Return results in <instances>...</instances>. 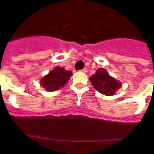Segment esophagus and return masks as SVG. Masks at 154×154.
I'll return each mask as SVG.
<instances>
[{"instance_id":"obj_1","label":"esophagus","mask_w":154,"mask_h":154,"mask_svg":"<svg viewBox=\"0 0 154 154\" xmlns=\"http://www.w3.org/2000/svg\"><path fill=\"white\" fill-rule=\"evenodd\" d=\"M82 72H84V73H86L87 72V71H88V69H86V68H85V69H82V70H80Z\"/></svg>"}]
</instances>
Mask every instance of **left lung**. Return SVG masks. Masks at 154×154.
<instances>
[{"instance_id":"8db88e82","label":"left lung","mask_w":154,"mask_h":154,"mask_svg":"<svg viewBox=\"0 0 154 154\" xmlns=\"http://www.w3.org/2000/svg\"><path fill=\"white\" fill-rule=\"evenodd\" d=\"M94 89L106 96H112L121 87V83L110 76L106 71L99 69L89 79Z\"/></svg>"}]
</instances>
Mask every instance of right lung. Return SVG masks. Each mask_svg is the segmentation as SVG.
Returning a JSON list of instances; mask_svg holds the SVG:
<instances>
[{"instance_id": "right-lung-1", "label": "right lung", "mask_w": 154, "mask_h": 154, "mask_svg": "<svg viewBox=\"0 0 154 154\" xmlns=\"http://www.w3.org/2000/svg\"><path fill=\"white\" fill-rule=\"evenodd\" d=\"M72 72L64 68L56 67L41 80V85L47 91H56L64 86L69 80Z\"/></svg>"}]
</instances>
